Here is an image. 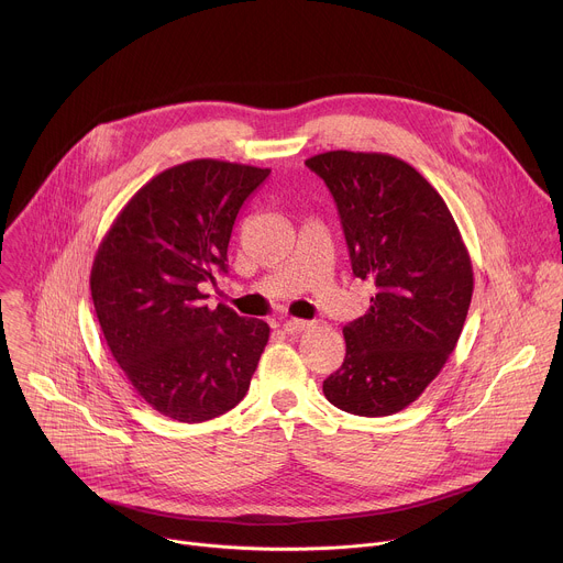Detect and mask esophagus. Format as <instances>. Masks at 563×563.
Returning a JSON list of instances; mask_svg holds the SVG:
<instances>
[{"label":"esophagus","instance_id":"esophagus-1","mask_svg":"<svg viewBox=\"0 0 563 563\" xmlns=\"http://www.w3.org/2000/svg\"><path fill=\"white\" fill-rule=\"evenodd\" d=\"M309 325H311V323H309V320H300V318H289V320H285V323H283V330H285V334H289V336H296V334L305 332V330H307Z\"/></svg>","mask_w":563,"mask_h":563}]
</instances>
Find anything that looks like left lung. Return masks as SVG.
<instances>
[{"label": "left lung", "mask_w": 563, "mask_h": 563, "mask_svg": "<svg viewBox=\"0 0 563 563\" xmlns=\"http://www.w3.org/2000/svg\"><path fill=\"white\" fill-rule=\"evenodd\" d=\"M305 165L334 196L354 276L376 287L365 316L343 328L345 361L323 391L350 415H396L459 343L474 289L467 247L445 200L400 157L328 151Z\"/></svg>", "instance_id": "obj_1"}]
</instances>
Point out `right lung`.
<instances>
[{
	"mask_svg": "<svg viewBox=\"0 0 563 563\" xmlns=\"http://www.w3.org/2000/svg\"><path fill=\"white\" fill-rule=\"evenodd\" d=\"M272 169L189 159L151 178L98 247L91 296L107 345L155 412L216 419L245 398L269 325L207 307L200 283L227 272L235 216Z\"/></svg>",
	"mask_w": 563,
	"mask_h": 563,
	"instance_id": "add662e5",
	"label": "right lung"
}]
</instances>
